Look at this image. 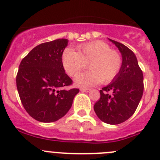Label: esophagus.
I'll return each mask as SVG.
<instances>
[{
	"label": "esophagus",
	"instance_id": "1",
	"mask_svg": "<svg viewBox=\"0 0 160 160\" xmlns=\"http://www.w3.org/2000/svg\"><path fill=\"white\" fill-rule=\"evenodd\" d=\"M80 91H81L82 92H90L91 89L90 88H80Z\"/></svg>",
	"mask_w": 160,
	"mask_h": 160
}]
</instances>
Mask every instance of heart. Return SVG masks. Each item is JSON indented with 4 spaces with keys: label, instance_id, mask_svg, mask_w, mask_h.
Wrapping results in <instances>:
<instances>
[{
    "label": "heart",
    "instance_id": "1",
    "mask_svg": "<svg viewBox=\"0 0 160 160\" xmlns=\"http://www.w3.org/2000/svg\"><path fill=\"white\" fill-rule=\"evenodd\" d=\"M62 63L70 77H75L88 64L90 70L79 74L75 83L79 87H92L114 80L121 68L122 59L107 43L96 41L80 44L77 52L67 48L62 54Z\"/></svg>",
    "mask_w": 160,
    "mask_h": 160
}]
</instances>
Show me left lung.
Listing matches in <instances>:
<instances>
[{
  "label": "left lung",
  "instance_id": "left-lung-1",
  "mask_svg": "<svg viewBox=\"0 0 160 160\" xmlns=\"http://www.w3.org/2000/svg\"><path fill=\"white\" fill-rule=\"evenodd\" d=\"M122 55L117 77L100 91V98L94 105L98 118L108 124H119L136 112L143 92V72L133 52L124 44L111 40Z\"/></svg>",
  "mask_w": 160,
  "mask_h": 160
}]
</instances>
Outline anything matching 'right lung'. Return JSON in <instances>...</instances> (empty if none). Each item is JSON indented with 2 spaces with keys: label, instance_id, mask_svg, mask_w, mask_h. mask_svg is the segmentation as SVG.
<instances>
[{
  "label": "right lung",
  "instance_id": "obj_1",
  "mask_svg": "<svg viewBox=\"0 0 160 160\" xmlns=\"http://www.w3.org/2000/svg\"><path fill=\"white\" fill-rule=\"evenodd\" d=\"M68 42L57 39L39 44L20 64L17 91L24 109L37 121L50 123L65 116L80 91L65 89L72 83L62 63Z\"/></svg>",
  "mask_w": 160,
  "mask_h": 160
}]
</instances>
